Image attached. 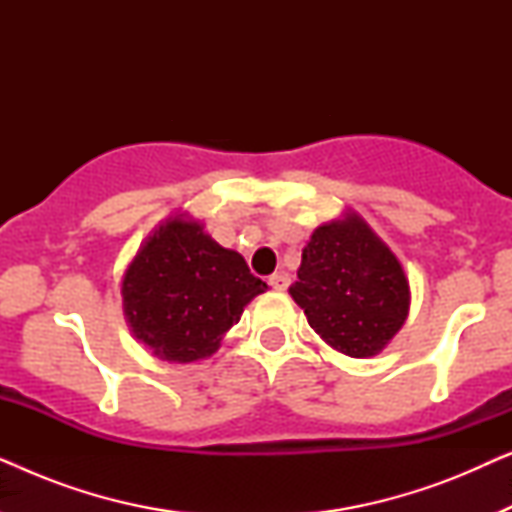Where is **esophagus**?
Returning a JSON list of instances; mask_svg holds the SVG:
<instances>
[{
    "instance_id": "1",
    "label": "esophagus",
    "mask_w": 512,
    "mask_h": 512,
    "mask_svg": "<svg viewBox=\"0 0 512 512\" xmlns=\"http://www.w3.org/2000/svg\"><path fill=\"white\" fill-rule=\"evenodd\" d=\"M268 284H270L275 291H286V289H289L291 279H289V275H286V272H277V275H272V277L268 279Z\"/></svg>"
}]
</instances>
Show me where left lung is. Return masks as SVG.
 Segmentation results:
<instances>
[{
	"label": "left lung",
	"mask_w": 512,
	"mask_h": 512,
	"mask_svg": "<svg viewBox=\"0 0 512 512\" xmlns=\"http://www.w3.org/2000/svg\"><path fill=\"white\" fill-rule=\"evenodd\" d=\"M289 293L321 340L352 359L380 354L410 310L403 265L354 212L314 230Z\"/></svg>",
	"instance_id": "8db88e82"
}]
</instances>
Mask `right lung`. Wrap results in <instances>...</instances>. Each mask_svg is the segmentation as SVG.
I'll use <instances>...</instances> for the list:
<instances>
[{
	"mask_svg": "<svg viewBox=\"0 0 512 512\" xmlns=\"http://www.w3.org/2000/svg\"><path fill=\"white\" fill-rule=\"evenodd\" d=\"M265 289L237 251L214 242L200 221L177 214L132 258L121 293L132 335L158 359L191 363L212 356Z\"/></svg>",
	"mask_w": 512,
	"mask_h": 512,
	"instance_id": "add662e5",
	"label": "right lung"
}]
</instances>
